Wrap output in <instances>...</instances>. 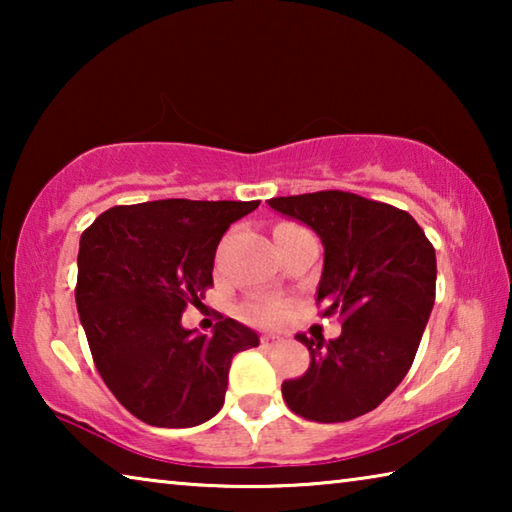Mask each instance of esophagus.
Here are the masks:
<instances>
[{
	"mask_svg": "<svg viewBox=\"0 0 512 512\" xmlns=\"http://www.w3.org/2000/svg\"><path fill=\"white\" fill-rule=\"evenodd\" d=\"M277 343H282V336H277V334H264L262 336V345H266V348H273V345H277Z\"/></svg>",
	"mask_w": 512,
	"mask_h": 512,
	"instance_id": "esophagus-1",
	"label": "esophagus"
}]
</instances>
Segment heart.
Masks as SVG:
<instances>
[{
    "label": "heart",
    "instance_id": "heart-1",
    "mask_svg": "<svg viewBox=\"0 0 512 512\" xmlns=\"http://www.w3.org/2000/svg\"><path fill=\"white\" fill-rule=\"evenodd\" d=\"M244 316L255 323H275L284 316V307L275 300H250L244 305Z\"/></svg>",
    "mask_w": 512,
    "mask_h": 512
}]
</instances>
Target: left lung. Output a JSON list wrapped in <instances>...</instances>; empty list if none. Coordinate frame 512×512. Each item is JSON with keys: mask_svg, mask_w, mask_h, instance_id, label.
I'll return each instance as SVG.
<instances>
[{"mask_svg": "<svg viewBox=\"0 0 512 512\" xmlns=\"http://www.w3.org/2000/svg\"><path fill=\"white\" fill-rule=\"evenodd\" d=\"M275 212L298 219L323 241L316 302L339 314V339L307 345L305 375L287 379L293 413L314 422H348L386 400L406 377L436 300V250L413 216L350 192L277 196Z\"/></svg>", "mask_w": 512, "mask_h": 512, "instance_id": "1", "label": "left lung"}]
</instances>
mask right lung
Segmentation results:
<instances>
[{"label": "right lung", "mask_w": 512, "mask_h": 512, "mask_svg": "<svg viewBox=\"0 0 512 512\" xmlns=\"http://www.w3.org/2000/svg\"><path fill=\"white\" fill-rule=\"evenodd\" d=\"M259 201L167 198L117 205L81 235L76 309L101 379L126 411L164 429L203 424L221 411L237 352L253 329L223 318L214 334L185 329L201 305L230 223Z\"/></svg>", "instance_id": "right-lung-1"}]
</instances>
